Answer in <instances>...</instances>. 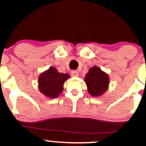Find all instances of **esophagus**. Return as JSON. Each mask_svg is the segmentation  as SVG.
<instances>
[{"mask_svg": "<svg viewBox=\"0 0 146 146\" xmlns=\"http://www.w3.org/2000/svg\"><path fill=\"white\" fill-rule=\"evenodd\" d=\"M78 71L76 70H73L71 71V75L73 77H78Z\"/></svg>", "mask_w": 146, "mask_h": 146, "instance_id": "obj_1", "label": "esophagus"}]
</instances>
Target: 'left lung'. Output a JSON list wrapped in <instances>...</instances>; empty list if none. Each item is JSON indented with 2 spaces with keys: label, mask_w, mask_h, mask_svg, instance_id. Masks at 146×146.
<instances>
[{
  "label": "left lung",
  "mask_w": 146,
  "mask_h": 146,
  "mask_svg": "<svg viewBox=\"0 0 146 146\" xmlns=\"http://www.w3.org/2000/svg\"><path fill=\"white\" fill-rule=\"evenodd\" d=\"M84 80L88 88V92L93 97L103 94L108 88L109 84L108 75L96 66L90 68Z\"/></svg>",
  "instance_id": "obj_1"
}]
</instances>
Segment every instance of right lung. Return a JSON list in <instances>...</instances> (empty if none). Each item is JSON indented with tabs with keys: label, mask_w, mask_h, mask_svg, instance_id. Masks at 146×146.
I'll use <instances>...</instances> for the list:
<instances>
[{
	"label": "right lung",
	"mask_w": 146,
	"mask_h": 146,
	"mask_svg": "<svg viewBox=\"0 0 146 146\" xmlns=\"http://www.w3.org/2000/svg\"><path fill=\"white\" fill-rule=\"evenodd\" d=\"M69 77L68 74L60 73L56 68L51 66L39 77L40 91L48 98H58L62 92L64 83Z\"/></svg>",
	"instance_id": "obj_1"
}]
</instances>
